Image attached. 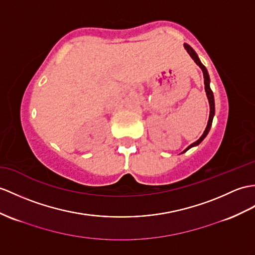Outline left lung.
I'll return each instance as SVG.
<instances>
[{
	"mask_svg": "<svg viewBox=\"0 0 255 255\" xmlns=\"http://www.w3.org/2000/svg\"><path fill=\"white\" fill-rule=\"evenodd\" d=\"M184 47H185L186 51H187V53L190 55V57L195 60V63L201 68V70H202V72H203V78H204V90H206L207 97H208L209 105H210V116H209V120H208L207 128H206V129H204V132H203V134L201 135V137H200L199 139H198L197 141L192 142V144H191L190 146H188L187 148H186L185 150H184L182 153L186 152V151L188 150V149H190V148H192V147L198 146V145H199L200 142H201L204 138H206V136L208 135V133H209V131H210V128H211V126H212V121H213V118H214V115H215L214 96H213V92H212V90H211V88H210V77H209V73H208L207 68L202 65V63L200 61L199 57H198L197 53L194 51V49H192V47H191L190 45L186 44V43H185V44H184Z\"/></svg>",
	"mask_w": 255,
	"mask_h": 255,
	"instance_id": "obj_1",
	"label": "left lung"
}]
</instances>
